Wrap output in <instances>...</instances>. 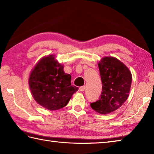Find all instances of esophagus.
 <instances>
[{
  "mask_svg": "<svg viewBox=\"0 0 154 154\" xmlns=\"http://www.w3.org/2000/svg\"><path fill=\"white\" fill-rule=\"evenodd\" d=\"M85 90V86H81L79 88V90L81 91V92H83Z\"/></svg>",
  "mask_w": 154,
  "mask_h": 154,
  "instance_id": "esophagus-1",
  "label": "esophagus"
}]
</instances>
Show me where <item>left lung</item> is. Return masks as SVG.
Instances as JSON below:
<instances>
[{
    "mask_svg": "<svg viewBox=\"0 0 154 154\" xmlns=\"http://www.w3.org/2000/svg\"><path fill=\"white\" fill-rule=\"evenodd\" d=\"M98 66L103 90L99 100L90 106L98 113L107 114L119 109L127 100L132 74L123 62L114 57H104Z\"/></svg>",
    "mask_w": 154,
    "mask_h": 154,
    "instance_id": "obj_1",
    "label": "left lung"
}]
</instances>
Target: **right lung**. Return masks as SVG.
<instances>
[{"label": "right lung", "instance_id": "add662e5", "mask_svg": "<svg viewBox=\"0 0 154 154\" xmlns=\"http://www.w3.org/2000/svg\"><path fill=\"white\" fill-rule=\"evenodd\" d=\"M54 55L43 57L32 70L28 83L36 102L50 111L66 106L78 88L71 85V75Z\"/></svg>", "mask_w": 154, "mask_h": 154}]
</instances>
